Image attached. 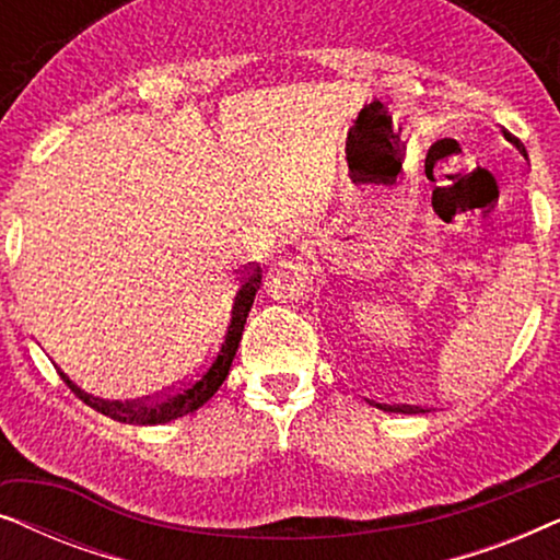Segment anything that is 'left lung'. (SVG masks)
I'll list each match as a JSON object with an SVG mask.
<instances>
[{"label":"left lung","mask_w":560,"mask_h":560,"mask_svg":"<svg viewBox=\"0 0 560 560\" xmlns=\"http://www.w3.org/2000/svg\"><path fill=\"white\" fill-rule=\"evenodd\" d=\"M504 137H508V140H510L512 144H515V148H517V150L523 152V155H525V148H523V142H520L515 135L504 132ZM382 410H389V412H423V408H418V405H385V408H382Z\"/></svg>","instance_id":"1"}]
</instances>
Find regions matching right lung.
<instances>
[{
    "label": "right lung",
    "mask_w": 560,
    "mask_h": 560,
    "mask_svg": "<svg viewBox=\"0 0 560 560\" xmlns=\"http://www.w3.org/2000/svg\"><path fill=\"white\" fill-rule=\"evenodd\" d=\"M249 265H255V262H249ZM259 278H262V275H259V267L247 272V278H242L240 290H236V295H234L232 320H229L226 334L221 336L217 351L206 359V364H201V370H198L194 377L180 382L178 387H167L165 393L142 397V400L119 402V400H102V397L83 393L81 387H75L73 382L58 370L60 380H63L66 385L71 387V393L79 397V400L86 402L89 408H94L96 412H102V416L112 418V420H119V423L158 425V423H167V420H175L180 416H188V412L201 408V405L209 400L213 393H217V389L221 387V382L226 380L229 370H232L236 347H240V341H242L244 324H247L249 308H252V303H255Z\"/></svg>",
    "instance_id": "right-lung-1"
}]
</instances>
